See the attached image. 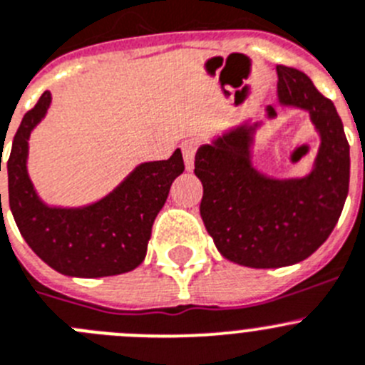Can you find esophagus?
Returning a JSON list of instances; mask_svg holds the SVG:
<instances>
[{
	"instance_id": "1",
	"label": "esophagus",
	"mask_w": 365,
	"mask_h": 365,
	"mask_svg": "<svg viewBox=\"0 0 365 365\" xmlns=\"http://www.w3.org/2000/svg\"><path fill=\"white\" fill-rule=\"evenodd\" d=\"M197 146H199V141H197V139H186V141L180 145V148H182V155H185L186 170H188V172H192L193 170V155H195Z\"/></svg>"
}]
</instances>
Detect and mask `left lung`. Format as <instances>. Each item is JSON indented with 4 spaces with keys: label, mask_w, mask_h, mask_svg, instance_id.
<instances>
[{
    "label": "left lung",
    "mask_w": 365,
    "mask_h": 365,
    "mask_svg": "<svg viewBox=\"0 0 365 365\" xmlns=\"http://www.w3.org/2000/svg\"><path fill=\"white\" fill-rule=\"evenodd\" d=\"M277 103L309 115L319 150L304 175L277 177L255 163L257 132L277 119H244L200 145V217L224 259L248 267H284L317 252L339 222L349 190V145L335 105L306 73L277 65Z\"/></svg>",
    "instance_id": "left-lung-1"
}]
</instances>
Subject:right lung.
Here are the masks:
<instances>
[{"label":"right lung","mask_w":365,"mask_h":365,"mask_svg":"<svg viewBox=\"0 0 365 365\" xmlns=\"http://www.w3.org/2000/svg\"><path fill=\"white\" fill-rule=\"evenodd\" d=\"M50 105L52 93L46 90L23 117L6 163L10 212L19 233L32 252L61 275L99 279L132 272L145 260L153 220L168 199L170 186L185 172L182 153L177 148L170 159L137 165L115 188L88 205H48L26 165L30 133L45 119Z\"/></svg>","instance_id":"1"}]
</instances>
